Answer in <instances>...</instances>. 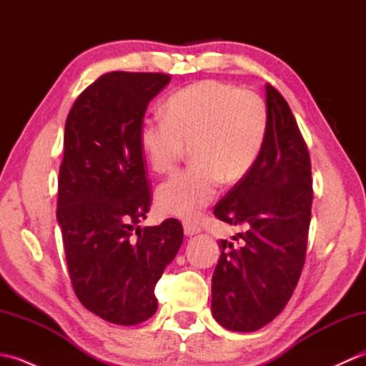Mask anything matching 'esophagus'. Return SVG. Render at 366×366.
<instances>
[{
	"label": "esophagus",
	"mask_w": 366,
	"mask_h": 366,
	"mask_svg": "<svg viewBox=\"0 0 366 366\" xmlns=\"http://www.w3.org/2000/svg\"><path fill=\"white\" fill-rule=\"evenodd\" d=\"M199 231H201V227H199L198 223H193V222H185V223H184V232H185V236L192 237V236L198 234Z\"/></svg>",
	"instance_id": "esophagus-1"
}]
</instances>
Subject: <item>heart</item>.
I'll list each match as a JSON object with an SVG mask.
<instances>
[{
  "instance_id": "heart-1",
  "label": "heart",
  "mask_w": 366,
  "mask_h": 366,
  "mask_svg": "<svg viewBox=\"0 0 366 366\" xmlns=\"http://www.w3.org/2000/svg\"><path fill=\"white\" fill-rule=\"evenodd\" d=\"M267 127V107L252 91L204 80L174 92L165 104V118L144 119L138 135L155 173L173 171L192 147L195 165L157 189L159 211L182 219L198 215L217 197L222 179L237 184L250 173Z\"/></svg>"
}]
</instances>
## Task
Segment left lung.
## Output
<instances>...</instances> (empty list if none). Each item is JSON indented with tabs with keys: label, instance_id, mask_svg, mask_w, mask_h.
I'll list each match as a JSON object with an SVG mask.
<instances>
[{
	"label": "left lung",
	"instance_id": "obj_1",
	"mask_svg": "<svg viewBox=\"0 0 366 366\" xmlns=\"http://www.w3.org/2000/svg\"><path fill=\"white\" fill-rule=\"evenodd\" d=\"M267 137L250 173L214 215L244 227L220 240L212 275V316L224 329L254 332L282 313L302 274L312 219V163L283 96L266 84Z\"/></svg>",
	"mask_w": 366,
	"mask_h": 366
}]
</instances>
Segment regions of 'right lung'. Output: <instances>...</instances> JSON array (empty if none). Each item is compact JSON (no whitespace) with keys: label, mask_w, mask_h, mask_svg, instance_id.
<instances>
[{"label":"right lung","mask_w":366,"mask_h":366,"mask_svg":"<svg viewBox=\"0 0 366 366\" xmlns=\"http://www.w3.org/2000/svg\"><path fill=\"white\" fill-rule=\"evenodd\" d=\"M167 74L108 72L69 112L56 219L76 297L91 313L137 325L157 312L154 290L181 248L176 219L139 228L151 206L139 127Z\"/></svg>","instance_id":"obj_1"}]
</instances>
